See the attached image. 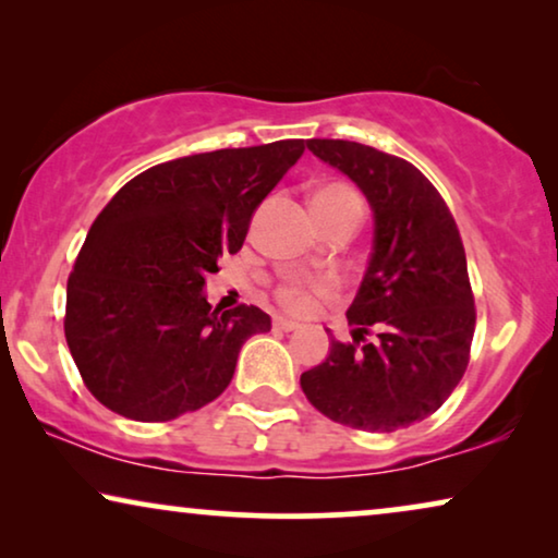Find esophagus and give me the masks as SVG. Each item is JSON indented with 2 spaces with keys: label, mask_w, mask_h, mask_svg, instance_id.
<instances>
[{
  "label": "esophagus",
  "mask_w": 558,
  "mask_h": 558,
  "mask_svg": "<svg viewBox=\"0 0 558 558\" xmlns=\"http://www.w3.org/2000/svg\"><path fill=\"white\" fill-rule=\"evenodd\" d=\"M274 327H277V330L292 332V330H296V327H300V323H294V319H289V317H281V315H277V317H274Z\"/></svg>",
  "instance_id": "obj_1"
}]
</instances>
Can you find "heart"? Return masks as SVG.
Returning <instances> with one entry per match:
<instances>
[{"label": "heart", "mask_w": 558, "mask_h": 558, "mask_svg": "<svg viewBox=\"0 0 558 558\" xmlns=\"http://www.w3.org/2000/svg\"><path fill=\"white\" fill-rule=\"evenodd\" d=\"M315 203H319V205H345V203L361 205V197H357L348 185L332 182V185H325L317 190L315 197H312V205ZM317 292H323V287L304 284V281H287L284 287H279V302L287 304V307L302 310V307H307V304L312 302V296H315Z\"/></svg>", "instance_id": "heart-1"}]
</instances>
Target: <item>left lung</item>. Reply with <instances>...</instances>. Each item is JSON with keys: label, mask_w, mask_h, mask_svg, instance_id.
Here are the masks:
<instances>
[{"label": "left lung", "mask_w": 558, "mask_h": 558, "mask_svg": "<svg viewBox=\"0 0 558 558\" xmlns=\"http://www.w3.org/2000/svg\"><path fill=\"white\" fill-rule=\"evenodd\" d=\"M310 151L348 174L373 208V254L348 325L325 363L300 384L312 407L361 432L424 422L470 363L475 332L468 258L437 187L407 159L345 140H310ZM377 340L368 343L364 335Z\"/></svg>", "instance_id": "left-lung-1"}]
</instances>
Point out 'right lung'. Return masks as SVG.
Masks as SVG:
<instances>
[{
    "label": "right lung",
    "instance_id": "right-lung-1",
    "mask_svg": "<svg viewBox=\"0 0 558 558\" xmlns=\"http://www.w3.org/2000/svg\"><path fill=\"white\" fill-rule=\"evenodd\" d=\"M304 140L155 165L98 213L68 277L65 340L83 384L134 422H170L218 399L241 345L269 332L254 304L213 310L203 287L246 241L254 210Z\"/></svg>",
    "mask_w": 558,
    "mask_h": 558
}]
</instances>
